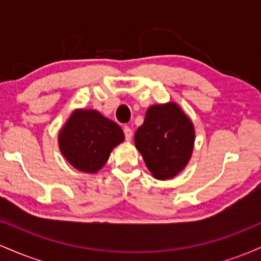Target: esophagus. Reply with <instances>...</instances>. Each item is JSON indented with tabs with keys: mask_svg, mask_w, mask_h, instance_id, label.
Returning <instances> with one entry per match:
<instances>
[{
	"mask_svg": "<svg viewBox=\"0 0 261 261\" xmlns=\"http://www.w3.org/2000/svg\"><path fill=\"white\" fill-rule=\"evenodd\" d=\"M124 134H125V140L126 141H131L133 139V130H131L128 126L124 127Z\"/></svg>",
	"mask_w": 261,
	"mask_h": 261,
	"instance_id": "obj_1",
	"label": "esophagus"
}]
</instances>
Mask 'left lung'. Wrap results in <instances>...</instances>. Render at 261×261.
I'll return each instance as SVG.
<instances>
[{
  "instance_id": "left-lung-1",
  "label": "left lung",
  "mask_w": 261,
  "mask_h": 261,
  "mask_svg": "<svg viewBox=\"0 0 261 261\" xmlns=\"http://www.w3.org/2000/svg\"><path fill=\"white\" fill-rule=\"evenodd\" d=\"M195 130L176 103L151 106L135 134V146L155 179L167 180L187 167L194 149Z\"/></svg>"
}]
</instances>
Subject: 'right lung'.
<instances>
[{"mask_svg":"<svg viewBox=\"0 0 261 261\" xmlns=\"http://www.w3.org/2000/svg\"><path fill=\"white\" fill-rule=\"evenodd\" d=\"M122 141L121 127L93 109L74 110L59 133L62 155L76 169L91 174L107 163Z\"/></svg>","mask_w":261,"mask_h":261,"instance_id":"obj_1","label":"right lung"}]
</instances>
